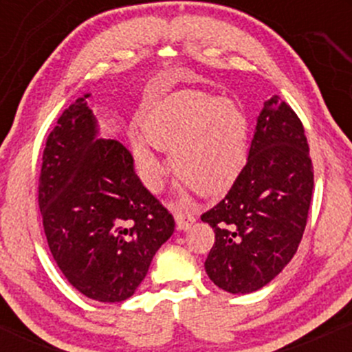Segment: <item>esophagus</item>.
<instances>
[{
	"label": "esophagus",
	"mask_w": 352,
	"mask_h": 352,
	"mask_svg": "<svg viewBox=\"0 0 352 352\" xmlns=\"http://www.w3.org/2000/svg\"><path fill=\"white\" fill-rule=\"evenodd\" d=\"M173 208H175V220H177V227H179V230H188L192 227L193 221H195V217H193L192 213L182 212V210L177 207Z\"/></svg>",
	"instance_id": "34e87169"
}]
</instances>
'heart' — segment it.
I'll list each match as a JSON object with an SVG mask.
<instances>
[{"mask_svg": "<svg viewBox=\"0 0 352 352\" xmlns=\"http://www.w3.org/2000/svg\"><path fill=\"white\" fill-rule=\"evenodd\" d=\"M140 131L145 140H134V155L148 188H159L165 173L152 147L170 152L172 168L184 187L200 193L228 187L243 167L248 120L228 99L180 92L148 109L140 117Z\"/></svg>", "mask_w": 352, "mask_h": 352, "instance_id": "obj_1", "label": "heart"}]
</instances>
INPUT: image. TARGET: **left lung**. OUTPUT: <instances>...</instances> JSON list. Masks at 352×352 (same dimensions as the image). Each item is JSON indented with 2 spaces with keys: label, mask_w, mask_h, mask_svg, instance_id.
<instances>
[{
  "label": "left lung",
  "mask_w": 352,
  "mask_h": 352,
  "mask_svg": "<svg viewBox=\"0 0 352 352\" xmlns=\"http://www.w3.org/2000/svg\"><path fill=\"white\" fill-rule=\"evenodd\" d=\"M314 170L300 117L280 96L265 100L248 160L232 188L201 215L215 232L205 270L233 294L268 285L305 233Z\"/></svg>",
  "instance_id": "8db88e82"
}]
</instances>
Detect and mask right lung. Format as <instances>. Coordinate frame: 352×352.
Wrapping results in <instances>:
<instances>
[{
    "label": "right lung",
    "instance_id": "add662e5",
    "mask_svg": "<svg viewBox=\"0 0 352 352\" xmlns=\"http://www.w3.org/2000/svg\"><path fill=\"white\" fill-rule=\"evenodd\" d=\"M87 98L64 109L47 135L38 204L67 281L91 300L120 302L134 294L175 220L135 175L131 152L119 140H96Z\"/></svg>",
    "mask_w": 352,
    "mask_h": 352
}]
</instances>
